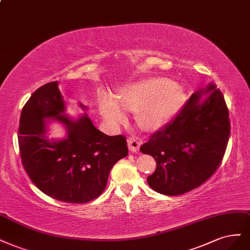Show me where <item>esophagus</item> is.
<instances>
[{"label": "esophagus", "instance_id": "34e87169", "mask_svg": "<svg viewBox=\"0 0 250 250\" xmlns=\"http://www.w3.org/2000/svg\"><path fill=\"white\" fill-rule=\"evenodd\" d=\"M142 141L141 140H137V139H129L127 141L128 144V148L131 152H137L140 150V147L142 145Z\"/></svg>", "mask_w": 250, "mask_h": 250}]
</instances>
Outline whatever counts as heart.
Listing matches in <instances>:
<instances>
[{"label":"heart","instance_id":"obj_1","mask_svg":"<svg viewBox=\"0 0 250 250\" xmlns=\"http://www.w3.org/2000/svg\"><path fill=\"white\" fill-rule=\"evenodd\" d=\"M117 98L106 92L98 95L97 106L105 122L115 127L126 123L125 109L137 113V124L148 131L166 127L184 103V94L179 85L161 76H150L128 83L120 90Z\"/></svg>","mask_w":250,"mask_h":250}]
</instances>
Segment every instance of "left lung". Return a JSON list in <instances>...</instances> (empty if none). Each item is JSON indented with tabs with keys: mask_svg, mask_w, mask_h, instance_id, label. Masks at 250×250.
I'll list each match as a JSON object with an SVG mask.
<instances>
[{
	"mask_svg": "<svg viewBox=\"0 0 250 250\" xmlns=\"http://www.w3.org/2000/svg\"><path fill=\"white\" fill-rule=\"evenodd\" d=\"M229 131V109L216 85L193 93L173 121L140 148L156 161L149 186L179 195L202 185L219 167Z\"/></svg>",
	"mask_w": 250,
	"mask_h": 250,
	"instance_id": "left-lung-1",
	"label": "left lung"
}]
</instances>
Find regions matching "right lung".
<instances>
[{"label":"right lung","instance_id":"obj_1","mask_svg":"<svg viewBox=\"0 0 250 250\" xmlns=\"http://www.w3.org/2000/svg\"><path fill=\"white\" fill-rule=\"evenodd\" d=\"M83 109L88 107L80 102ZM63 125V139H49L48 126ZM19 146L22 166L32 182L55 200L84 204L99 196L115 163L127 156L125 136L104 134L87 114L72 118L59 83L32 94L20 119Z\"/></svg>","mask_w":250,"mask_h":250}]
</instances>
